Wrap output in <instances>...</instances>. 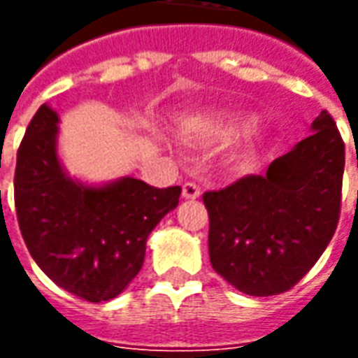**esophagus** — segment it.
<instances>
[{
  "instance_id": "esophagus-1",
  "label": "esophagus",
  "mask_w": 358,
  "mask_h": 358,
  "mask_svg": "<svg viewBox=\"0 0 358 358\" xmlns=\"http://www.w3.org/2000/svg\"><path fill=\"white\" fill-rule=\"evenodd\" d=\"M182 195L186 197V199H197L199 195H201V187L194 184V182H186L184 186H182Z\"/></svg>"
}]
</instances>
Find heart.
I'll return each mask as SVG.
<instances>
[{
    "instance_id": "heart-1",
    "label": "heart",
    "mask_w": 358,
    "mask_h": 358,
    "mask_svg": "<svg viewBox=\"0 0 358 358\" xmlns=\"http://www.w3.org/2000/svg\"><path fill=\"white\" fill-rule=\"evenodd\" d=\"M253 124V117L240 110L220 109L195 113L182 120L180 138L195 148H220L230 143ZM259 155V140L251 138L234 151L232 161L238 166H251Z\"/></svg>"
}]
</instances>
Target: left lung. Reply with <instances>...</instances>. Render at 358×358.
Segmentation results:
<instances>
[{
	"mask_svg": "<svg viewBox=\"0 0 358 358\" xmlns=\"http://www.w3.org/2000/svg\"><path fill=\"white\" fill-rule=\"evenodd\" d=\"M310 128L313 134L274 159L266 174H249L203 195L210 264L253 297L292 289L338 228L345 145L328 110Z\"/></svg>",
	"mask_w": 358,
	"mask_h": 358,
	"instance_id": "obj_1",
	"label": "left lung"
}]
</instances>
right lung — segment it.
Here are the masks:
<instances>
[{
	"label": "right lung",
	"mask_w": 358,
	"mask_h": 358,
	"mask_svg": "<svg viewBox=\"0 0 358 358\" xmlns=\"http://www.w3.org/2000/svg\"><path fill=\"white\" fill-rule=\"evenodd\" d=\"M59 117L42 105L20 141L15 207L36 264L59 287L90 303L122 293L141 270L145 241L178 207L182 187L138 178L103 186L71 178L57 155Z\"/></svg>",
	"instance_id": "right-lung-1"
}]
</instances>
